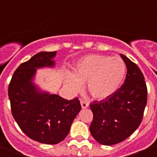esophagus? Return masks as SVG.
Here are the masks:
<instances>
[{
	"label": "esophagus",
	"instance_id": "34e87169",
	"mask_svg": "<svg viewBox=\"0 0 157 157\" xmlns=\"http://www.w3.org/2000/svg\"><path fill=\"white\" fill-rule=\"evenodd\" d=\"M80 103H81L82 108V109H86L87 107L89 106V103L87 102L86 101H83V100H81V101H80Z\"/></svg>",
	"mask_w": 157,
	"mask_h": 157
}]
</instances>
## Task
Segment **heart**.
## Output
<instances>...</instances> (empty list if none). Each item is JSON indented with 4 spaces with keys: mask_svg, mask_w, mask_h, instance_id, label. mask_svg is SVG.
<instances>
[{
    "mask_svg": "<svg viewBox=\"0 0 157 157\" xmlns=\"http://www.w3.org/2000/svg\"><path fill=\"white\" fill-rule=\"evenodd\" d=\"M126 64L119 56L91 54L78 61L74 73L67 74L65 86L72 94L79 92L82 83L93 98L103 100L119 90L126 75Z\"/></svg>",
    "mask_w": 157,
    "mask_h": 157,
    "instance_id": "b5f03b06",
    "label": "heart"
}]
</instances>
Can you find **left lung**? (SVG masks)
<instances>
[{
  "label": "left lung",
  "instance_id": "8db88e82",
  "mask_svg": "<svg viewBox=\"0 0 157 157\" xmlns=\"http://www.w3.org/2000/svg\"><path fill=\"white\" fill-rule=\"evenodd\" d=\"M127 66L123 85L115 94L90 103L94 114L90 130L98 143L112 145L127 139L141 124L147 103V87L138 67L123 54Z\"/></svg>",
  "mask_w": 157,
  "mask_h": 157
}]
</instances>
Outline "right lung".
Wrapping results in <instances>:
<instances>
[{
    "instance_id": "1",
    "label": "right lung",
    "mask_w": 157,
    "mask_h": 157,
    "mask_svg": "<svg viewBox=\"0 0 157 157\" xmlns=\"http://www.w3.org/2000/svg\"><path fill=\"white\" fill-rule=\"evenodd\" d=\"M56 52H40L14 72L8 97L14 119L26 135L47 145L63 141L82 107L77 98L67 101L41 90L34 82L37 69L54 67Z\"/></svg>"
}]
</instances>
